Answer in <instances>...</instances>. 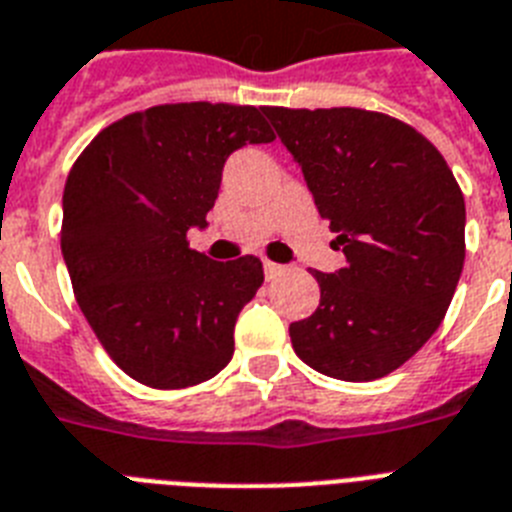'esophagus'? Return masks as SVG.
<instances>
[{"label": "esophagus", "instance_id": "esophagus-1", "mask_svg": "<svg viewBox=\"0 0 512 512\" xmlns=\"http://www.w3.org/2000/svg\"><path fill=\"white\" fill-rule=\"evenodd\" d=\"M263 270H265V278H276V276H281L283 273V265H278V263H270V260H265L263 263Z\"/></svg>", "mask_w": 512, "mask_h": 512}]
</instances>
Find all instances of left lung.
I'll return each mask as SVG.
<instances>
[{
    "label": "left lung",
    "instance_id": "obj_1",
    "mask_svg": "<svg viewBox=\"0 0 512 512\" xmlns=\"http://www.w3.org/2000/svg\"><path fill=\"white\" fill-rule=\"evenodd\" d=\"M263 114L346 255L336 273H315L320 307L291 322V346L336 380L390 375L432 338L455 294L466 257L461 187L427 137L377 111Z\"/></svg>",
    "mask_w": 512,
    "mask_h": 512
}]
</instances>
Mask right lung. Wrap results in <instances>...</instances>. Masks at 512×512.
<instances>
[{
	"mask_svg": "<svg viewBox=\"0 0 512 512\" xmlns=\"http://www.w3.org/2000/svg\"><path fill=\"white\" fill-rule=\"evenodd\" d=\"M273 137L255 106L166 103L98 132L72 166L64 263L85 320L132 380L176 390L231 362L263 263H216L190 249L187 231L208 226L226 158Z\"/></svg>",
	"mask_w": 512,
	"mask_h": 512,
	"instance_id": "obj_1",
	"label": "right lung"
}]
</instances>
